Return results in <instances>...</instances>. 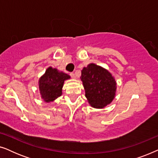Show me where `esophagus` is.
<instances>
[{"mask_svg": "<svg viewBox=\"0 0 158 158\" xmlns=\"http://www.w3.org/2000/svg\"><path fill=\"white\" fill-rule=\"evenodd\" d=\"M70 75L71 76V77H72V78H75V75L74 73H70Z\"/></svg>", "mask_w": 158, "mask_h": 158, "instance_id": "1", "label": "esophagus"}]
</instances>
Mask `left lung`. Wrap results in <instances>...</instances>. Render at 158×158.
I'll use <instances>...</instances> for the list:
<instances>
[{"instance_id": "obj_1", "label": "left lung", "mask_w": 158, "mask_h": 158, "mask_svg": "<svg viewBox=\"0 0 158 158\" xmlns=\"http://www.w3.org/2000/svg\"><path fill=\"white\" fill-rule=\"evenodd\" d=\"M85 97L93 107L101 109L109 104L115 97L116 83L106 69L90 64L81 71Z\"/></svg>"}]
</instances>
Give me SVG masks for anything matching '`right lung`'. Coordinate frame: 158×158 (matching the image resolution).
I'll list each match as a JSON object with an SVG mask.
<instances>
[{"mask_svg":"<svg viewBox=\"0 0 158 158\" xmlns=\"http://www.w3.org/2000/svg\"><path fill=\"white\" fill-rule=\"evenodd\" d=\"M70 75L58 72L55 68L49 67L39 81L40 91L45 102H51L62 95L64 81L70 78Z\"/></svg>","mask_w":158,"mask_h":158,"instance_id":"add662e5","label":"right lung"}]
</instances>
